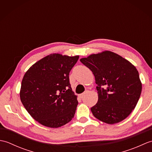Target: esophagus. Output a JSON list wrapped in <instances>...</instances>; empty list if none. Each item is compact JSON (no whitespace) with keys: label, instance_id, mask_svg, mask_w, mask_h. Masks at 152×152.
Wrapping results in <instances>:
<instances>
[{"label":"esophagus","instance_id":"obj_1","mask_svg":"<svg viewBox=\"0 0 152 152\" xmlns=\"http://www.w3.org/2000/svg\"><path fill=\"white\" fill-rule=\"evenodd\" d=\"M83 95H84V93H82V94H80V97L82 98V96H83Z\"/></svg>","mask_w":152,"mask_h":152}]
</instances>
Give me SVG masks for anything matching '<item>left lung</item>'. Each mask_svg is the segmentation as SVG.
Wrapping results in <instances>:
<instances>
[{
	"label": "left lung",
	"instance_id": "8db88e82",
	"mask_svg": "<svg viewBox=\"0 0 152 152\" xmlns=\"http://www.w3.org/2000/svg\"><path fill=\"white\" fill-rule=\"evenodd\" d=\"M80 61L92 71L97 85L98 102L91 108L93 115L108 124L124 120L134 109L141 94L136 67L110 51L92 54Z\"/></svg>",
	"mask_w": 152,
	"mask_h": 152
}]
</instances>
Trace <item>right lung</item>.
Returning <instances> with one entry per match:
<instances>
[{
    "instance_id": "add662e5",
    "label": "right lung",
    "mask_w": 152,
    "mask_h": 152,
    "mask_svg": "<svg viewBox=\"0 0 152 152\" xmlns=\"http://www.w3.org/2000/svg\"><path fill=\"white\" fill-rule=\"evenodd\" d=\"M79 56L50 54L34 63L22 80L20 99L32 117L46 127L57 128L72 120L77 96L69 73Z\"/></svg>"
}]
</instances>
